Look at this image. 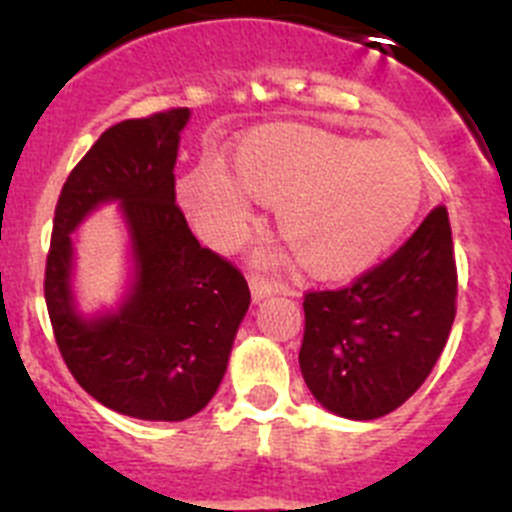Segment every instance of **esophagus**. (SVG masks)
Returning a JSON list of instances; mask_svg holds the SVG:
<instances>
[{"instance_id":"34e87169","label":"esophagus","mask_w":512,"mask_h":512,"mask_svg":"<svg viewBox=\"0 0 512 512\" xmlns=\"http://www.w3.org/2000/svg\"><path fill=\"white\" fill-rule=\"evenodd\" d=\"M248 284H251V295H253V302H256V305H259L261 300H266V297H271V295H289L287 287L269 282V279L251 277V279H248Z\"/></svg>"}]
</instances>
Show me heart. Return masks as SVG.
I'll return each mask as SVG.
<instances>
[{"label":"heart","mask_w":512,"mask_h":512,"mask_svg":"<svg viewBox=\"0 0 512 512\" xmlns=\"http://www.w3.org/2000/svg\"><path fill=\"white\" fill-rule=\"evenodd\" d=\"M212 241L233 246L253 223L246 197L277 207V233L310 277L351 279L377 264L410 228L423 171L397 140H356L277 122L253 130L233 156V182L194 171L179 187Z\"/></svg>","instance_id":"1"}]
</instances>
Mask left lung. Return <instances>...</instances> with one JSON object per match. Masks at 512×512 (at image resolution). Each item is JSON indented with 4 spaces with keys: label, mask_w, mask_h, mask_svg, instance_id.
Listing matches in <instances>:
<instances>
[{
    "label": "left lung",
    "mask_w": 512,
    "mask_h": 512,
    "mask_svg": "<svg viewBox=\"0 0 512 512\" xmlns=\"http://www.w3.org/2000/svg\"><path fill=\"white\" fill-rule=\"evenodd\" d=\"M300 369L330 413L374 420L408 400L436 366L456 315L446 207L351 287L307 292Z\"/></svg>",
    "instance_id": "8db88e82"
}]
</instances>
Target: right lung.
Returning <instances> with one entry per match:
<instances>
[{
    "label": "right lung",
    "instance_id": "add662e5",
    "mask_svg": "<svg viewBox=\"0 0 512 512\" xmlns=\"http://www.w3.org/2000/svg\"><path fill=\"white\" fill-rule=\"evenodd\" d=\"M192 112H156L104 130L61 189L45 264V305L76 382L104 408L187 420L215 397L251 292L202 248L176 207L174 166ZM115 201L129 230L131 279L115 308L84 316L73 292L75 228Z\"/></svg>",
    "mask_w": 512,
    "mask_h": 512
}]
</instances>
